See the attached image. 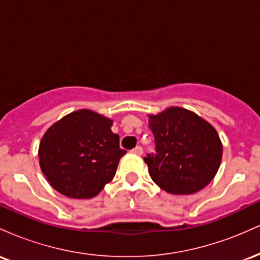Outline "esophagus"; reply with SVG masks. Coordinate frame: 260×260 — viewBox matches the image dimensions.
Listing matches in <instances>:
<instances>
[{
    "mask_svg": "<svg viewBox=\"0 0 260 260\" xmlns=\"http://www.w3.org/2000/svg\"><path fill=\"white\" fill-rule=\"evenodd\" d=\"M133 153L138 154V155H142L143 154V148L140 147V145H138V147H136L133 149Z\"/></svg>",
    "mask_w": 260,
    "mask_h": 260,
    "instance_id": "obj_1",
    "label": "esophagus"
}]
</instances>
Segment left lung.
I'll return each instance as SVG.
<instances>
[{
  "mask_svg": "<svg viewBox=\"0 0 260 260\" xmlns=\"http://www.w3.org/2000/svg\"><path fill=\"white\" fill-rule=\"evenodd\" d=\"M155 153L144 157L149 175L171 194H193L214 178L222 157L215 128L196 113L170 107L149 116Z\"/></svg>",
  "mask_w": 260,
  "mask_h": 260,
  "instance_id": "1",
  "label": "left lung"
}]
</instances>
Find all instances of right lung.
Instances as JSON below:
<instances>
[{
    "label": "right lung",
    "instance_id": "obj_1",
    "mask_svg": "<svg viewBox=\"0 0 260 260\" xmlns=\"http://www.w3.org/2000/svg\"><path fill=\"white\" fill-rule=\"evenodd\" d=\"M112 121L79 110L47 129L39 147L40 168L46 180L66 197L88 199L112 180L126 150L112 133Z\"/></svg>",
    "mask_w": 260,
    "mask_h": 260
}]
</instances>
